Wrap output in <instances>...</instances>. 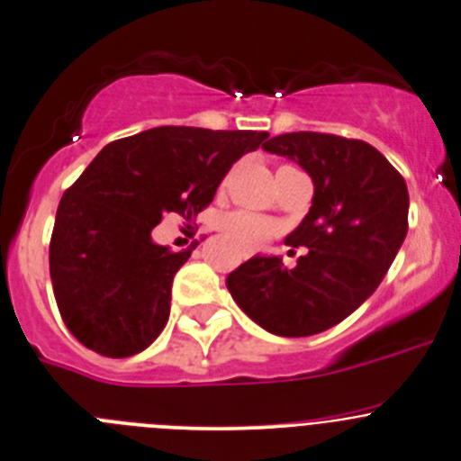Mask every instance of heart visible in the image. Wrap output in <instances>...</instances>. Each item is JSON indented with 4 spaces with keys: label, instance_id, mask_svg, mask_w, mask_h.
<instances>
[{
    "label": "heart",
    "instance_id": "1",
    "mask_svg": "<svg viewBox=\"0 0 461 461\" xmlns=\"http://www.w3.org/2000/svg\"><path fill=\"white\" fill-rule=\"evenodd\" d=\"M217 229L229 235L230 240H235L244 250L257 249V246L264 244L266 240L275 235V224L270 220L249 211L226 212L217 221Z\"/></svg>",
    "mask_w": 461,
    "mask_h": 461
}]
</instances>
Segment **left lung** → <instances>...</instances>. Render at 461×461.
Here are the masks:
<instances>
[{"label":"left lung","mask_w":461,"mask_h":461,"mask_svg":"<svg viewBox=\"0 0 461 461\" xmlns=\"http://www.w3.org/2000/svg\"><path fill=\"white\" fill-rule=\"evenodd\" d=\"M264 149L312 177L308 215L285 237L308 252L294 268L275 255L250 257L226 285L270 334H319L358 310L393 264L409 229L407 182L369 142L331 133H284Z\"/></svg>","instance_id":"8db88e82"}]
</instances>
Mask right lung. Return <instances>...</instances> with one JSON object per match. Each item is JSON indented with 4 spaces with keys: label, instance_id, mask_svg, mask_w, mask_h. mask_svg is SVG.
Segmentation results:
<instances>
[{
    "label": "right lung",
    "instance_id": "1",
    "mask_svg": "<svg viewBox=\"0 0 461 461\" xmlns=\"http://www.w3.org/2000/svg\"><path fill=\"white\" fill-rule=\"evenodd\" d=\"M266 131L153 127L103 147L63 193L50 241V276L63 323L87 349L125 358L169 321L171 284L191 257L151 240L162 215L193 220Z\"/></svg>",
    "mask_w": 461,
    "mask_h": 461
}]
</instances>
